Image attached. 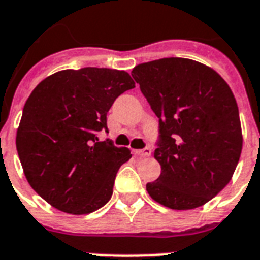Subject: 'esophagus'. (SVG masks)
<instances>
[{"label": "esophagus", "mask_w": 260, "mask_h": 260, "mask_svg": "<svg viewBox=\"0 0 260 260\" xmlns=\"http://www.w3.org/2000/svg\"><path fill=\"white\" fill-rule=\"evenodd\" d=\"M150 153H152L150 148H145L142 150H134V154L140 156V157H148V156H150Z\"/></svg>", "instance_id": "esophagus-1"}]
</instances>
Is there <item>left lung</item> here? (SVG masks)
Instances as JSON below:
<instances>
[{
	"instance_id": "left-lung-1",
	"label": "left lung",
	"mask_w": 260,
	"mask_h": 260,
	"mask_svg": "<svg viewBox=\"0 0 260 260\" xmlns=\"http://www.w3.org/2000/svg\"><path fill=\"white\" fill-rule=\"evenodd\" d=\"M132 76L160 119L153 201L191 210L214 198L233 176L243 148L236 99L216 70L187 58L137 65Z\"/></svg>"
}]
</instances>
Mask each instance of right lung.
Returning a JSON list of instances; mask_svg holds the SVG:
<instances>
[{
	"label": "right lung",
	"mask_w": 260,
	"mask_h": 260,
	"mask_svg": "<svg viewBox=\"0 0 260 260\" xmlns=\"http://www.w3.org/2000/svg\"><path fill=\"white\" fill-rule=\"evenodd\" d=\"M136 82L124 70L66 69L40 81L24 104L16 148L29 186L53 207L89 214L110 201L130 149L99 141L115 99Z\"/></svg>",
	"instance_id": "1"
}]
</instances>
